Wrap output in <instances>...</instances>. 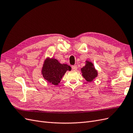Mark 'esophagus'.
I'll use <instances>...</instances> for the list:
<instances>
[{
	"label": "esophagus",
	"mask_w": 133,
	"mask_h": 133,
	"mask_svg": "<svg viewBox=\"0 0 133 133\" xmlns=\"http://www.w3.org/2000/svg\"><path fill=\"white\" fill-rule=\"evenodd\" d=\"M71 68H72V69H73V70H76V69H77L78 67H77V66H76V65H73V66H71Z\"/></svg>",
	"instance_id": "1"
}]
</instances>
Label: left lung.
I'll list each match as a JSON object with an SVG mask.
<instances>
[{
    "label": "left lung",
    "instance_id": "8db88e82",
    "mask_svg": "<svg viewBox=\"0 0 133 133\" xmlns=\"http://www.w3.org/2000/svg\"><path fill=\"white\" fill-rule=\"evenodd\" d=\"M81 71L82 75L88 82H91L98 76V71L95 70L93 64L89 61H86L85 65L83 66Z\"/></svg>",
    "mask_w": 133,
    "mask_h": 133
}]
</instances>
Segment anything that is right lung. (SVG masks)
<instances>
[{
    "label": "right lung",
    "mask_w": 133,
    "mask_h": 133,
    "mask_svg": "<svg viewBox=\"0 0 133 133\" xmlns=\"http://www.w3.org/2000/svg\"><path fill=\"white\" fill-rule=\"evenodd\" d=\"M71 69V67L66 64H60L54 58H48L43 64L42 74L48 82L58 85L66 71Z\"/></svg>",
    "instance_id": "1"
}]
</instances>
